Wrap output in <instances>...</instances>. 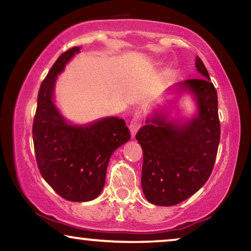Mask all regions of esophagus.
Masks as SVG:
<instances>
[{
    "instance_id": "esophagus-1",
    "label": "esophagus",
    "mask_w": 251,
    "mask_h": 251,
    "mask_svg": "<svg viewBox=\"0 0 251 251\" xmlns=\"http://www.w3.org/2000/svg\"><path fill=\"white\" fill-rule=\"evenodd\" d=\"M142 125V116L141 115H135L131 120V124H129V131H131L132 136L136 134V132L139 131V128L141 127Z\"/></svg>"
}]
</instances>
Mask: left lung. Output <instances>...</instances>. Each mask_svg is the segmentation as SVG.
<instances>
[{"label": "left lung", "instance_id": "1", "mask_svg": "<svg viewBox=\"0 0 251 251\" xmlns=\"http://www.w3.org/2000/svg\"><path fill=\"white\" fill-rule=\"evenodd\" d=\"M202 78L170 87L163 104L147 117L135 135L143 151L141 185L148 202L171 206L194 195L211 175L218 151V96L202 59L196 57ZM189 95L196 104L190 117L176 112L179 99Z\"/></svg>", "mask_w": 251, "mask_h": 251}]
</instances>
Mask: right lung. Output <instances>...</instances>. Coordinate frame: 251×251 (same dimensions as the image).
Segmentation results:
<instances>
[{
	"label": "right lung",
	"mask_w": 251,
	"mask_h": 251,
	"mask_svg": "<svg viewBox=\"0 0 251 251\" xmlns=\"http://www.w3.org/2000/svg\"><path fill=\"white\" fill-rule=\"evenodd\" d=\"M75 47L62 53L43 80L33 123V142L40 173L63 199L88 202L101 194L110 157L131 138L125 120L103 117L73 124L55 102L58 75L76 53Z\"/></svg>",
	"instance_id": "add662e5"
}]
</instances>
